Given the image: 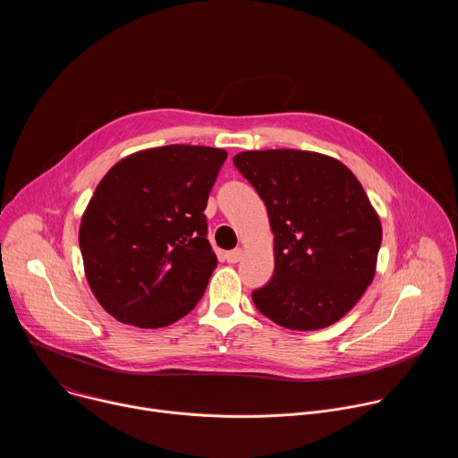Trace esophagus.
<instances>
[{"label": "esophagus", "instance_id": "obj_1", "mask_svg": "<svg viewBox=\"0 0 458 458\" xmlns=\"http://www.w3.org/2000/svg\"><path fill=\"white\" fill-rule=\"evenodd\" d=\"M225 259L228 260V263H239V260L242 259V250H241V248L230 250V251L225 253Z\"/></svg>", "mask_w": 458, "mask_h": 458}]
</instances>
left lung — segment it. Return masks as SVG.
<instances>
[{"label": "left lung", "mask_w": 458, "mask_h": 458, "mask_svg": "<svg viewBox=\"0 0 458 458\" xmlns=\"http://www.w3.org/2000/svg\"><path fill=\"white\" fill-rule=\"evenodd\" d=\"M235 168L265 201L276 268L251 293L257 310L290 330L343 318L371 284L382 228L357 177L341 161L304 150H251Z\"/></svg>", "instance_id": "obj_1"}]
</instances>
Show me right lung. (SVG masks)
<instances>
[{"mask_svg":"<svg viewBox=\"0 0 458 458\" xmlns=\"http://www.w3.org/2000/svg\"><path fill=\"white\" fill-rule=\"evenodd\" d=\"M225 159L168 145L121 159L98 184L80 248L96 299L119 322L163 328L203 297L217 267L203 212Z\"/></svg>","mask_w":458,"mask_h":458,"instance_id":"right-lung-1","label":"right lung"}]
</instances>
